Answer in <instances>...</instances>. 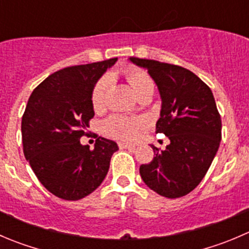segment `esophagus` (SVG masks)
Wrapping results in <instances>:
<instances>
[{
  "instance_id": "34e87169",
  "label": "esophagus",
  "mask_w": 249,
  "mask_h": 249,
  "mask_svg": "<svg viewBox=\"0 0 249 249\" xmlns=\"http://www.w3.org/2000/svg\"><path fill=\"white\" fill-rule=\"evenodd\" d=\"M119 147L123 149H135L134 144H129V143H125V142H120Z\"/></svg>"
}]
</instances>
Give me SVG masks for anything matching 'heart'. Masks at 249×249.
<instances>
[{
	"label": "heart",
	"instance_id": "heart-1",
	"mask_svg": "<svg viewBox=\"0 0 249 249\" xmlns=\"http://www.w3.org/2000/svg\"><path fill=\"white\" fill-rule=\"evenodd\" d=\"M123 74L136 95L147 89H153L152 79L140 69L130 67V68L124 69ZM108 84H109V80L107 78H101L93 86L92 93H91V102H92L95 109H101L105 105V96ZM103 126H105V131L109 136L124 140V141H131L137 136L140 120L127 119V118L120 117V115H112L106 120Z\"/></svg>",
	"mask_w": 249,
	"mask_h": 249
}]
</instances>
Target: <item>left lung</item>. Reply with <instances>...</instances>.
I'll use <instances>...</instances> for the list:
<instances>
[{
	"label": "left lung",
	"instance_id": "8db88e82",
	"mask_svg": "<svg viewBox=\"0 0 249 249\" xmlns=\"http://www.w3.org/2000/svg\"><path fill=\"white\" fill-rule=\"evenodd\" d=\"M129 60L147 69L156 83L161 100L156 131L170 140L164 151L151 144L156 156L140 166V175L160 196H185L204 178L221 141V119L213 92L182 67L135 57Z\"/></svg>",
	"mask_w": 249,
	"mask_h": 249
}]
</instances>
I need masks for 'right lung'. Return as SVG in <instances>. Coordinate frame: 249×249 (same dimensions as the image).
Returning <instances> with one entry per match:
<instances>
[{
    "label": "right lung",
    "instance_id": "obj_1",
    "mask_svg": "<svg viewBox=\"0 0 249 249\" xmlns=\"http://www.w3.org/2000/svg\"><path fill=\"white\" fill-rule=\"evenodd\" d=\"M118 58L74 66L46 78L30 95L21 119L23 149L40 182L54 196L78 201L105 180L118 144L98 137L81 144L95 115L91 93Z\"/></svg>",
    "mask_w": 249,
    "mask_h": 249
}]
</instances>
